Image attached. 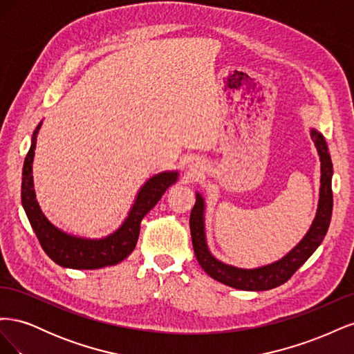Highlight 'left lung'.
<instances>
[{"label": "left lung", "instance_id": "8db88e82", "mask_svg": "<svg viewBox=\"0 0 354 354\" xmlns=\"http://www.w3.org/2000/svg\"><path fill=\"white\" fill-rule=\"evenodd\" d=\"M310 137L315 142L320 160V187L316 216L303 239L279 260L252 267V269H243V267L223 263L217 257H214L207 243L205 199L196 192V202L190 212L189 221L192 245H194L198 263L212 279L232 288L242 289V291H267V289L285 283L322 243L332 216V174H334V169H332L330 155L322 133H319L316 128H310Z\"/></svg>", "mask_w": 354, "mask_h": 354}]
</instances>
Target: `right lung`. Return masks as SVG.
<instances>
[{"instance_id": "obj_1", "label": "right lung", "mask_w": 354, "mask_h": 354, "mask_svg": "<svg viewBox=\"0 0 354 354\" xmlns=\"http://www.w3.org/2000/svg\"><path fill=\"white\" fill-rule=\"evenodd\" d=\"M41 125L42 121L37 125L34 134H32L29 152L24 162L22 205L42 250L53 261L62 267H66V269L94 270L121 263L136 248L138 234H140V221L162 198L165 190L177 183L178 171H160V173L149 177L145 185L138 189L133 205L121 226L108 236H78V234L68 233L55 226L42 212L37 201L32 164H34L37 137Z\"/></svg>"}]
</instances>
